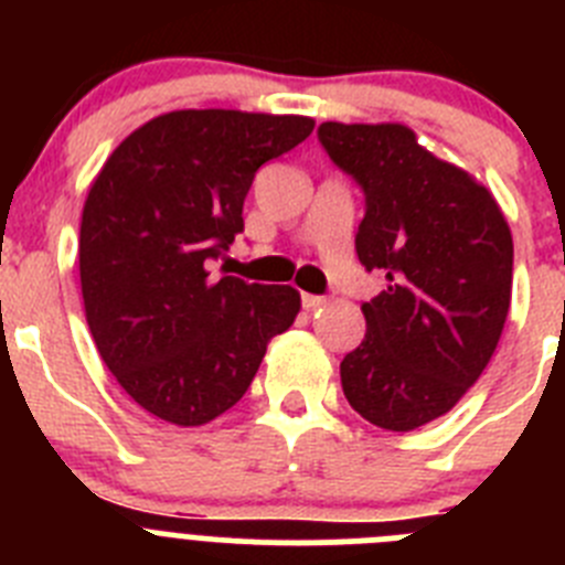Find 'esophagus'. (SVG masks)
<instances>
[{"mask_svg":"<svg viewBox=\"0 0 565 565\" xmlns=\"http://www.w3.org/2000/svg\"><path fill=\"white\" fill-rule=\"evenodd\" d=\"M326 306V297H317V294H302V308L306 311H317V308Z\"/></svg>","mask_w":565,"mask_h":565,"instance_id":"34e87169","label":"esophagus"}]
</instances>
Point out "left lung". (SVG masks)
Returning a JSON list of instances; mask_svg holds the SVG:
<instances>
[{
    "label": "left lung",
    "instance_id": "left-lung-1",
    "mask_svg": "<svg viewBox=\"0 0 565 565\" xmlns=\"http://www.w3.org/2000/svg\"><path fill=\"white\" fill-rule=\"evenodd\" d=\"M319 143L364 192L356 254L387 286L339 364L344 398L382 430L450 413L501 339L512 297V232L487 186L441 161L404 124H337Z\"/></svg>",
    "mask_w": 565,
    "mask_h": 565
}]
</instances>
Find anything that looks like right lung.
<instances>
[{
    "label": "right lung",
    "instance_id": "add662e5",
    "mask_svg": "<svg viewBox=\"0 0 565 565\" xmlns=\"http://www.w3.org/2000/svg\"><path fill=\"white\" fill-rule=\"evenodd\" d=\"M306 115L178 109L118 143L82 214L78 271L104 364L143 411L201 427L243 398L299 291L209 277L243 232L254 174L311 135Z\"/></svg>",
    "mask_w": 565,
    "mask_h": 565
}]
</instances>
